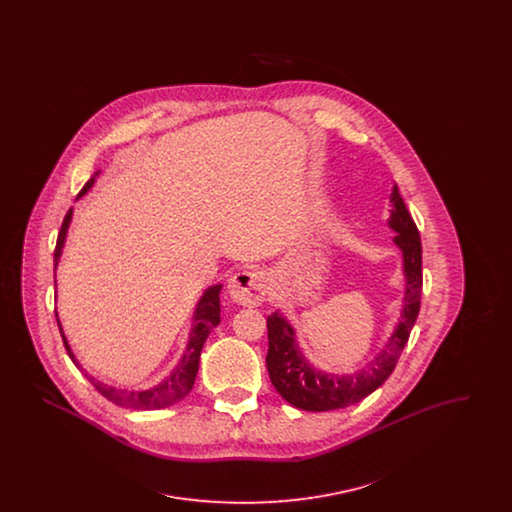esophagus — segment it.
Returning <instances> with one entry per match:
<instances>
[{
    "label": "esophagus",
    "instance_id": "obj_1",
    "mask_svg": "<svg viewBox=\"0 0 512 512\" xmlns=\"http://www.w3.org/2000/svg\"><path fill=\"white\" fill-rule=\"evenodd\" d=\"M232 301L244 307H259L267 295V278L261 270H242L228 282Z\"/></svg>",
    "mask_w": 512,
    "mask_h": 512
}]
</instances>
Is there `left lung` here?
Listing matches in <instances>:
<instances>
[{
  "instance_id": "obj_1",
  "label": "left lung",
  "mask_w": 512,
  "mask_h": 512,
  "mask_svg": "<svg viewBox=\"0 0 512 512\" xmlns=\"http://www.w3.org/2000/svg\"><path fill=\"white\" fill-rule=\"evenodd\" d=\"M390 226L397 232L393 242L403 253V268L407 278V292H405V307L401 320L393 332L386 349L372 361L370 366L363 368L357 374H326L315 370L309 365L297 343L292 326L286 318L278 313H272L267 318L268 353L267 370L272 386L276 391L297 409L303 411H334L349 405L359 403L378 390L397 365L401 351L405 349L414 322L420 311V297H422V244L418 236V228L414 224L407 205L399 194L397 186L391 194Z\"/></svg>"
}]
</instances>
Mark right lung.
I'll return each mask as SVG.
<instances>
[{"label": "right lung", "mask_w": 512, "mask_h": 512, "mask_svg": "<svg viewBox=\"0 0 512 512\" xmlns=\"http://www.w3.org/2000/svg\"><path fill=\"white\" fill-rule=\"evenodd\" d=\"M96 174H98V172H96ZM96 174H94V176H96ZM94 176L84 184V188L80 190L78 197L82 194H86V192L92 188ZM71 217H73V209L67 211L65 219H63V224H61V230H59V236H57V244H55V251H53V263H55V267H57V261H59V257H61V249H63V244H65V236H67V228H69ZM220 288H222V286L209 288L207 292L203 293L201 301L197 303L194 330H192V336H190V341H188L186 353H184L180 365L174 368V372H172L171 376H169L163 384H159V386H155V388L146 391L117 390V388H111V386L101 384L96 378H92L88 372L82 370L84 376L88 378V382H90L105 399L113 401V403L119 405V407H128V409H144V411L165 409V407H171L174 403H178L180 399H184V397L192 391V388H194L201 347H203V343L207 340L209 332L220 322ZM57 324H59V320H57ZM59 330H61V324H59ZM61 338H63V343H65V349H67L69 357L73 359L74 365L78 366L76 359H74L73 351H71L69 343H67L65 336H63V330H61ZM78 368H80V366H78Z\"/></svg>", "instance_id": "add662e5"}]
</instances>
